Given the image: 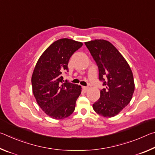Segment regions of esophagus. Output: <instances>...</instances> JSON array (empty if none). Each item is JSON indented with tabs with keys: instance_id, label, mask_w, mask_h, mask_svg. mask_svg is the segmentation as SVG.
Listing matches in <instances>:
<instances>
[{
	"instance_id": "obj_1",
	"label": "esophagus",
	"mask_w": 155,
	"mask_h": 155,
	"mask_svg": "<svg viewBox=\"0 0 155 155\" xmlns=\"http://www.w3.org/2000/svg\"><path fill=\"white\" fill-rule=\"evenodd\" d=\"M88 89H89L88 87H85V86H83V91H87V90H88Z\"/></svg>"
}]
</instances>
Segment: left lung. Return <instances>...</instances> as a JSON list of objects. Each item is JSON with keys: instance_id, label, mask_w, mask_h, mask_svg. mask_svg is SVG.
Instances as JSON below:
<instances>
[{"instance_id": "left-lung-1", "label": "left lung", "mask_w": 155, "mask_h": 155, "mask_svg": "<svg viewBox=\"0 0 155 155\" xmlns=\"http://www.w3.org/2000/svg\"><path fill=\"white\" fill-rule=\"evenodd\" d=\"M98 65L99 80L105 86L93 104L97 114L111 117L119 114L132 99L135 90L133 75L121 53L109 41L95 40L85 42Z\"/></svg>"}]
</instances>
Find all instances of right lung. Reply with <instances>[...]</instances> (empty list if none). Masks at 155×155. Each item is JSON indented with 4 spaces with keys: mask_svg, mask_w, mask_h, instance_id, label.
<instances>
[{
    "mask_svg": "<svg viewBox=\"0 0 155 155\" xmlns=\"http://www.w3.org/2000/svg\"><path fill=\"white\" fill-rule=\"evenodd\" d=\"M83 43L68 38L54 41L43 52L34 68L31 83L37 103L53 119L70 116L75 109L81 87L64 81L63 72H68V61Z\"/></svg>",
    "mask_w": 155,
    "mask_h": 155,
    "instance_id": "right-lung-1",
    "label": "right lung"
}]
</instances>
